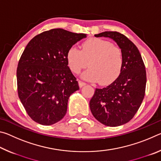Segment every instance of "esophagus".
I'll list each match as a JSON object with an SVG mask.
<instances>
[{
	"instance_id": "obj_1",
	"label": "esophagus",
	"mask_w": 161,
	"mask_h": 161,
	"mask_svg": "<svg viewBox=\"0 0 161 161\" xmlns=\"http://www.w3.org/2000/svg\"><path fill=\"white\" fill-rule=\"evenodd\" d=\"M84 85H86V83L84 81L79 80V86H80V87H82Z\"/></svg>"
}]
</instances>
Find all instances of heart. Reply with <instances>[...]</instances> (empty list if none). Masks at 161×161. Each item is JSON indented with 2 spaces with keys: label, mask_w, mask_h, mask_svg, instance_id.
Segmentation results:
<instances>
[{
  "label": "heart",
  "mask_w": 161,
  "mask_h": 161,
  "mask_svg": "<svg viewBox=\"0 0 161 161\" xmlns=\"http://www.w3.org/2000/svg\"><path fill=\"white\" fill-rule=\"evenodd\" d=\"M67 60L70 69L79 73L89 65L81 75L82 78L101 84H108L116 80L124 65V54L119 47L98 38L84 41L81 50L75 46L67 51Z\"/></svg>",
  "instance_id": "obj_1"
}]
</instances>
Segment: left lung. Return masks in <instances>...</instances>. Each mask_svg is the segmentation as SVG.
Masks as SVG:
<instances>
[{"instance_id":"left-lung-1","label":"left lung","mask_w":161,"mask_h":161,"mask_svg":"<svg viewBox=\"0 0 161 161\" xmlns=\"http://www.w3.org/2000/svg\"><path fill=\"white\" fill-rule=\"evenodd\" d=\"M96 37H109L124 54V65L118 78L110 85L96 89L89 102L94 118L107 126H118L133 119L145 96L146 72L139 50L124 35L106 31Z\"/></svg>"}]
</instances>
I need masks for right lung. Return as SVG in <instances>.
<instances>
[{"label": "right lung", "instance_id": "right-lung-1", "mask_svg": "<svg viewBox=\"0 0 161 161\" xmlns=\"http://www.w3.org/2000/svg\"><path fill=\"white\" fill-rule=\"evenodd\" d=\"M85 37L86 34L57 28L36 35L27 45L18 64V93L37 123L49 126L66 114L70 95L80 89L68 67L67 53Z\"/></svg>", "mask_w": 161, "mask_h": 161}]
</instances>
